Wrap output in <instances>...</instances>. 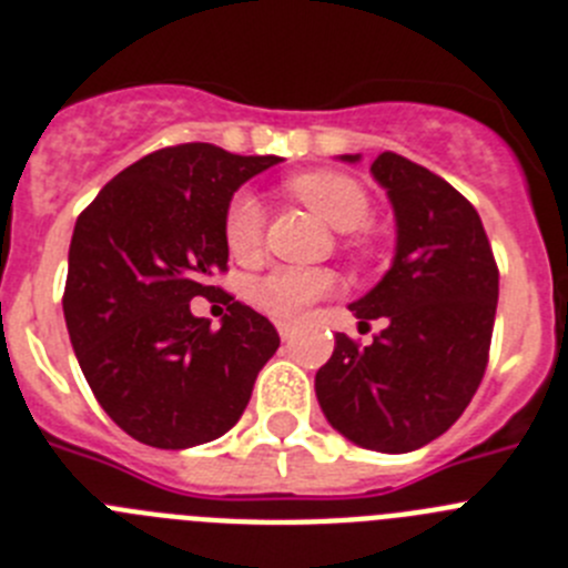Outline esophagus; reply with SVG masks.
Masks as SVG:
<instances>
[{
    "label": "esophagus",
    "mask_w": 568,
    "mask_h": 568,
    "mask_svg": "<svg viewBox=\"0 0 568 568\" xmlns=\"http://www.w3.org/2000/svg\"><path fill=\"white\" fill-rule=\"evenodd\" d=\"M275 327H278V335H281V338H284V341H290V338H293V324H290V321H278V324H275Z\"/></svg>",
    "instance_id": "34e87169"
}]
</instances>
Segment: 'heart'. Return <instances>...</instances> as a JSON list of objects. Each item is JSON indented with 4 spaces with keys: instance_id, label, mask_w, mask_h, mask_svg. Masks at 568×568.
<instances>
[{
    "instance_id": "obj_1",
    "label": "heart",
    "mask_w": 568,
    "mask_h": 568,
    "mask_svg": "<svg viewBox=\"0 0 568 568\" xmlns=\"http://www.w3.org/2000/svg\"><path fill=\"white\" fill-rule=\"evenodd\" d=\"M295 199L313 207L321 219H327L335 230H358L369 222L373 204L369 195L355 182L353 175L338 170H310V173L293 175L287 182ZM264 235V207L250 190H239L224 210V241L230 253L247 258L258 250ZM358 244V239L353 241ZM335 275L315 267H278L273 273L261 275L250 284V298L255 307L270 313L273 318H295L313 304L335 290Z\"/></svg>"
}]
</instances>
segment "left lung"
Returning a JSON list of instances; mask_svg holds the SVG:
<instances>
[{"mask_svg":"<svg viewBox=\"0 0 568 568\" xmlns=\"http://www.w3.org/2000/svg\"><path fill=\"white\" fill-rule=\"evenodd\" d=\"M358 162V155H341ZM373 175L393 202V267L349 304L369 346L335 335L315 373V395L344 438L375 453H413L444 435L478 393L498 310V264L478 210L398 153H381Z\"/></svg>","mask_w":568,"mask_h":568,"instance_id":"1","label":"left lung"}]
</instances>
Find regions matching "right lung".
Segmentation results:
<instances>
[{"instance_id":"obj_1","label":"right lung","mask_w":568,"mask_h":568,"mask_svg":"<svg viewBox=\"0 0 568 568\" xmlns=\"http://www.w3.org/2000/svg\"><path fill=\"white\" fill-rule=\"evenodd\" d=\"M278 162L204 142L162 148L110 179L77 219L62 298L70 344L130 438L159 449L222 438L278 349L264 315L210 284L227 270V202ZM195 294L225 301L222 328L189 313Z\"/></svg>"}]
</instances>
